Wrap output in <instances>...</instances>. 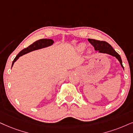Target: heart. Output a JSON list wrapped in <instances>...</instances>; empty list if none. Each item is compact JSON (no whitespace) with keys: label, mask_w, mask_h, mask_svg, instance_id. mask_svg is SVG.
<instances>
[{"label":"heart","mask_w":133,"mask_h":133,"mask_svg":"<svg viewBox=\"0 0 133 133\" xmlns=\"http://www.w3.org/2000/svg\"><path fill=\"white\" fill-rule=\"evenodd\" d=\"M85 47V45L83 44V43H82V44L78 45V46L76 47V49L78 52H82L84 50ZM87 53H90L91 52V49H90V48H88V49L87 50Z\"/></svg>","instance_id":"obj_1"}]
</instances>
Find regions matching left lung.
<instances>
[{
	"instance_id": "left-lung-1",
	"label": "left lung",
	"mask_w": 133,
	"mask_h": 133,
	"mask_svg": "<svg viewBox=\"0 0 133 133\" xmlns=\"http://www.w3.org/2000/svg\"><path fill=\"white\" fill-rule=\"evenodd\" d=\"M88 40L91 44L95 48L96 51H98L99 53H106V54L110 55L112 56L115 57L118 61L120 62V65H122L123 69H124L123 66L122 64V59L118 53L115 51V50L112 48L111 45L105 41H100V40H97L95 39H91V38H88Z\"/></svg>"
}]
</instances>
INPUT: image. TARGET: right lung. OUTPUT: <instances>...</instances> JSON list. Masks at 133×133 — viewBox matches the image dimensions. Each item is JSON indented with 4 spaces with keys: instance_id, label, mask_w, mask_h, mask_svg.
<instances>
[{
    "instance_id": "right-lung-1",
    "label": "right lung",
    "mask_w": 133,
    "mask_h": 133,
    "mask_svg": "<svg viewBox=\"0 0 133 133\" xmlns=\"http://www.w3.org/2000/svg\"><path fill=\"white\" fill-rule=\"evenodd\" d=\"M54 43V41H53L52 39H46V38H43V39H40L38 40H37V41L34 42L32 44L29 45V46L27 47V48H24L23 50H21V51L18 53L17 56H16V58L14 59L13 60L12 65H11V68L13 67V64L15 63V62L18 59V58H19L20 56H23L26 53H29V52L34 51V50H37L38 49H41V48H46V47L50 46L53 44Z\"/></svg>"
}]
</instances>
